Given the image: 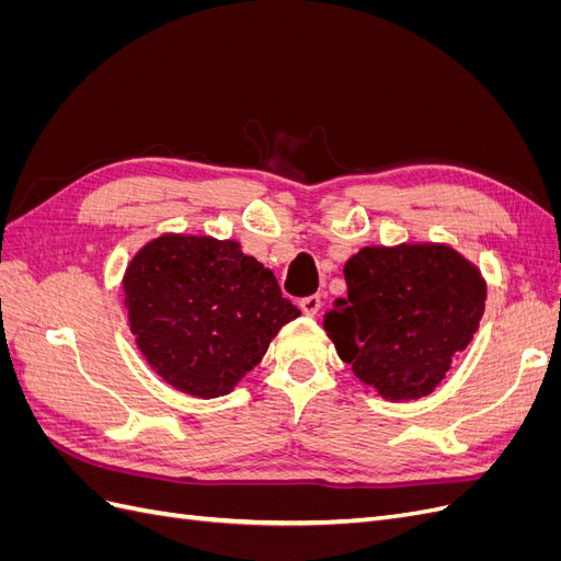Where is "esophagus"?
<instances>
[{
    "label": "esophagus",
    "instance_id": "34e87169",
    "mask_svg": "<svg viewBox=\"0 0 561 561\" xmlns=\"http://www.w3.org/2000/svg\"><path fill=\"white\" fill-rule=\"evenodd\" d=\"M299 307H301V311L307 313V316H316V313L320 311V307H322V299H320V295L304 297V299L299 301Z\"/></svg>",
    "mask_w": 561,
    "mask_h": 561
}]
</instances>
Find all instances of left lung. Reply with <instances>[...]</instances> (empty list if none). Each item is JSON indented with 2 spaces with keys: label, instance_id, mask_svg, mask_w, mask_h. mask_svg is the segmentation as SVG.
Masks as SVG:
<instances>
[{
  "label": "left lung",
  "instance_id": "left-lung-1",
  "mask_svg": "<svg viewBox=\"0 0 561 561\" xmlns=\"http://www.w3.org/2000/svg\"><path fill=\"white\" fill-rule=\"evenodd\" d=\"M344 276L348 297L322 316L339 358L383 400L431 396L480 328V266L447 243L367 245Z\"/></svg>",
  "mask_w": 561,
  "mask_h": 561
}]
</instances>
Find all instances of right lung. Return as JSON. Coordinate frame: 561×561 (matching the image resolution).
Returning a JSON list of instances; mask_svg holds the SVG:
<instances>
[{"label": "right lung", "mask_w": 561, "mask_h": 561, "mask_svg": "<svg viewBox=\"0 0 561 561\" xmlns=\"http://www.w3.org/2000/svg\"><path fill=\"white\" fill-rule=\"evenodd\" d=\"M128 328L145 363L175 390L219 398L264 358L278 330L301 316L274 271L233 239L161 233L124 274Z\"/></svg>", "instance_id": "1"}]
</instances>
